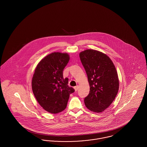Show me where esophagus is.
Wrapping results in <instances>:
<instances>
[{"label":"esophagus","instance_id":"1","mask_svg":"<svg viewBox=\"0 0 147 147\" xmlns=\"http://www.w3.org/2000/svg\"><path fill=\"white\" fill-rule=\"evenodd\" d=\"M78 88H79V86L77 85L76 86L74 87V89H75V91H77L78 90Z\"/></svg>","mask_w":147,"mask_h":147}]
</instances>
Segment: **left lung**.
<instances>
[{"instance_id": "8db88e82", "label": "left lung", "mask_w": 147, "mask_h": 147, "mask_svg": "<svg viewBox=\"0 0 147 147\" xmlns=\"http://www.w3.org/2000/svg\"><path fill=\"white\" fill-rule=\"evenodd\" d=\"M90 86L89 95L84 98L86 107L91 111L103 112L116 98L119 89L118 74L110 58L94 49L79 53Z\"/></svg>"}]
</instances>
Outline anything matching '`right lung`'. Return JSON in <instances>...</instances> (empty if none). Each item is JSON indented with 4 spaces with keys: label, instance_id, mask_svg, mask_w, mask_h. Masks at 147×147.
<instances>
[{
    "label": "right lung",
    "instance_id": "obj_1",
    "mask_svg": "<svg viewBox=\"0 0 147 147\" xmlns=\"http://www.w3.org/2000/svg\"><path fill=\"white\" fill-rule=\"evenodd\" d=\"M69 59L67 53L53 52L42 59L35 68L32 90L38 104L49 113L64 110L70 94L75 91L68 85V78H63V69Z\"/></svg>",
    "mask_w": 147,
    "mask_h": 147
}]
</instances>
